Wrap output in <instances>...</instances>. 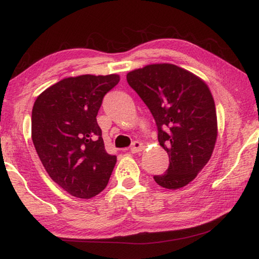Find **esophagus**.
<instances>
[{
	"mask_svg": "<svg viewBox=\"0 0 259 259\" xmlns=\"http://www.w3.org/2000/svg\"><path fill=\"white\" fill-rule=\"evenodd\" d=\"M142 150H144V145H143L141 142H134L133 145L130 147V151L133 152V153H138V152H141Z\"/></svg>",
	"mask_w": 259,
	"mask_h": 259,
	"instance_id": "esophagus-1",
	"label": "esophagus"
}]
</instances>
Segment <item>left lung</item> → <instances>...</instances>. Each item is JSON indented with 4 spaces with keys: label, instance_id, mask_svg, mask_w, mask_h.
Masks as SVG:
<instances>
[{
    "label": "left lung",
    "instance_id": "1",
    "mask_svg": "<svg viewBox=\"0 0 259 259\" xmlns=\"http://www.w3.org/2000/svg\"><path fill=\"white\" fill-rule=\"evenodd\" d=\"M153 115L158 141L169 157L165 174L153 176L160 187H186L203 169L214 149L218 124L206 83L169 63L149 64L126 75Z\"/></svg>",
    "mask_w": 259,
    "mask_h": 259
}]
</instances>
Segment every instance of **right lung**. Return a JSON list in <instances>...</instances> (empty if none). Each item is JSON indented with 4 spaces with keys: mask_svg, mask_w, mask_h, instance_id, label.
I'll list each match as a JSON object with an SVG mask.
<instances>
[{
    "mask_svg": "<svg viewBox=\"0 0 259 259\" xmlns=\"http://www.w3.org/2000/svg\"><path fill=\"white\" fill-rule=\"evenodd\" d=\"M118 75L69 77L49 86L32 109V141L55 183L78 198H92L108 184L116 155L105 150L97 115Z\"/></svg>",
    "mask_w": 259,
    "mask_h": 259,
    "instance_id": "right-lung-1",
    "label": "right lung"
}]
</instances>
